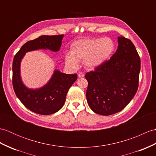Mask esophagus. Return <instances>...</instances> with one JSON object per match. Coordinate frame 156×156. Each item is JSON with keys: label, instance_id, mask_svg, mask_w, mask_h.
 Returning <instances> with one entry per match:
<instances>
[{"label": "esophagus", "instance_id": "obj_1", "mask_svg": "<svg viewBox=\"0 0 156 156\" xmlns=\"http://www.w3.org/2000/svg\"><path fill=\"white\" fill-rule=\"evenodd\" d=\"M78 77L79 78H83V77H84V74H83L82 73V72H80V73L78 74Z\"/></svg>", "mask_w": 156, "mask_h": 156}]
</instances>
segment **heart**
Wrapping results in <instances>:
<instances>
[{
    "label": "heart",
    "mask_w": 156,
    "mask_h": 156,
    "mask_svg": "<svg viewBox=\"0 0 156 156\" xmlns=\"http://www.w3.org/2000/svg\"><path fill=\"white\" fill-rule=\"evenodd\" d=\"M115 49L114 41L110 37L78 40L72 43L70 54L64 56L65 63L72 68H76L79 61L84 60L88 70H94L109 60Z\"/></svg>",
    "instance_id": "heart-1"
}]
</instances>
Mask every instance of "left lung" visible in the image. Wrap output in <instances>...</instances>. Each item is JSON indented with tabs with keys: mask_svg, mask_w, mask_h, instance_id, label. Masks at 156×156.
I'll return each instance as SVG.
<instances>
[{
	"mask_svg": "<svg viewBox=\"0 0 156 156\" xmlns=\"http://www.w3.org/2000/svg\"><path fill=\"white\" fill-rule=\"evenodd\" d=\"M118 47L110 60L94 71L87 72L86 99L98 114L109 115L120 112L138 88L140 58L130 40L118 37Z\"/></svg>",
	"mask_w": 156,
	"mask_h": 156,
	"instance_id": "8db88e82",
	"label": "left lung"
}]
</instances>
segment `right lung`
Returning <instances> with one entry per match:
<instances>
[{
  "instance_id": "right-lung-1",
  "label": "right lung",
  "mask_w": 156,
  "mask_h": 156,
  "mask_svg": "<svg viewBox=\"0 0 156 156\" xmlns=\"http://www.w3.org/2000/svg\"><path fill=\"white\" fill-rule=\"evenodd\" d=\"M64 34L42 35L30 41L21 47L14 57L12 63V86L16 96L28 110L38 114L50 115L62 108L71 86L77 80V74H66L55 70L51 78L44 86L30 89L25 86L20 76V62L25 54L39 49L58 52Z\"/></svg>"
}]
</instances>
